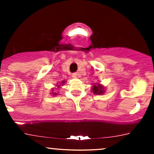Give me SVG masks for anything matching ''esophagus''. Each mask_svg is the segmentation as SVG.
<instances>
[{
	"instance_id": "esophagus-1",
	"label": "esophagus",
	"mask_w": 154,
	"mask_h": 154,
	"mask_svg": "<svg viewBox=\"0 0 154 154\" xmlns=\"http://www.w3.org/2000/svg\"><path fill=\"white\" fill-rule=\"evenodd\" d=\"M72 77H73L74 78H77V74H76V73H73V74H72Z\"/></svg>"
}]
</instances>
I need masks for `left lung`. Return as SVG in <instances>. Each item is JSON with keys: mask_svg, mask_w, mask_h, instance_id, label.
<instances>
[{"mask_svg": "<svg viewBox=\"0 0 154 154\" xmlns=\"http://www.w3.org/2000/svg\"><path fill=\"white\" fill-rule=\"evenodd\" d=\"M91 93L95 95H103L105 93V87L100 83H93Z\"/></svg>", "mask_w": 154, "mask_h": 154, "instance_id": "8db88e82", "label": "left lung"}]
</instances>
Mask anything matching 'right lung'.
Masks as SVG:
<instances>
[{"label":"right lung","instance_id":"1","mask_svg":"<svg viewBox=\"0 0 154 154\" xmlns=\"http://www.w3.org/2000/svg\"><path fill=\"white\" fill-rule=\"evenodd\" d=\"M65 83H66V80H63V81H61V82L59 83H58V84H56V86H55V87L56 88H52V89L51 90V93H50V94L52 95V96H56V95H58V93H56V91H54V90H56V89H57V88H61V86H63V85H64V84Z\"/></svg>","mask_w":154,"mask_h":154}]
</instances>
